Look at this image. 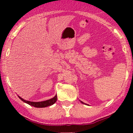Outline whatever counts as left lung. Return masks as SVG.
I'll return each instance as SVG.
<instances>
[{
  "mask_svg": "<svg viewBox=\"0 0 133 133\" xmlns=\"http://www.w3.org/2000/svg\"><path fill=\"white\" fill-rule=\"evenodd\" d=\"M80 102H82V104H84V102H82V101H80Z\"/></svg>",
  "mask_w": 133,
  "mask_h": 133,
  "instance_id": "left-lung-1",
  "label": "left lung"
}]
</instances>
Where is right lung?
Returning a JSON list of instances; mask_svg holds the SVG:
<instances>
[{"instance_id":"add662e5","label":"right lung","mask_w":133,"mask_h":133,"mask_svg":"<svg viewBox=\"0 0 133 133\" xmlns=\"http://www.w3.org/2000/svg\"><path fill=\"white\" fill-rule=\"evenodd\" d=\"M18 98L21 99L22 101H23L24 102L26 103V104H29V105H31V106L35 107V108H45V107L49 106V105H51L53 104H54L55 103L57 102V95H55L53 98H51L49 100H45V101H42V102H31V101H28V100H24L23 98H22L21 97H20L19 96H18Z\"/></svg>"}]
</instances>
